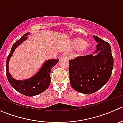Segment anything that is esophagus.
<instances>
[{
  "mask_svg": "<svg viewBox=\"0 0 123 123\" xmlns=\"http://www.w3.org/2000/svg\"><path fill=\"white\" fill-rule=\"evenodd\" d=\"M63 55L64 56H66V58H68V59L71 58V54H69V53H65L63 54Z\"/></svg>",
  "mask_w": 123,
  "mask_h": 123,
  "instance_id": "esophagus-1",
  "label": "esophagus"
}]
</instances>
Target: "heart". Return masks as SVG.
<instances>
[{"instance_id":"b5f03b06","label":"heart","mask_w":123,"mask_h":123,"mask_svg":"<svg viewBox=\"0 0 123 123\" xmlns=\"http://www.w3.org/2000/svg\"><path fill=\"white\" fill-rule=\"evenodd\" d=\"M86 46V43L83 41H78L77 43V46L78 48L82 49Z\"/></svg>"}]
</instances>
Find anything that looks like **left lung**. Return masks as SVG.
I'll return each mask as SVG.
<instances>
[{
	"instance_id": "8db88e82",
	"label": "left lung",
	"mask_w": 123,
	"mask_h": 123,
	"mask_svg": "<svg viewBox=\"0 0 123 123\" xmlns=\"http://www.w3.org/2000/svg\"><path fill=\"white\" fill-rule=\"evenodd\" d=\"M97 42L94 54L69 60V72L71 85L75 91L85 93H94L109 80L113 59L109 43L93 36Z\"/></svg>"
}]
</instances>
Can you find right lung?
Returning a JSON list of instances; mask_svg holds the SVG:
<instances>
[{
	"label": "right lung",
	"instance_id": "add662e5",
	"mask_svg": "<svg viewBox=\"0 0 123 123\" xmlns=\"http://www.w3.org/2000/svg\"><path fill=\"white\" fill-rule=\"evenodd\" d=\"M30 34V33L28 32L25 34L13 44L11 49V51L7 57L6 63V72L8 81L15 90L24 95L32 97L40 94L47 89L51 83V71L52 68L55 66L56 64L58 63L59 59L53 58L46 60L38 72L30 78L24 80H16L10 74L8 70L9 62L15 49L21 43L27 40V36Z\"/></svg>",
	"mask_w": 123,
	"mask_h": 123
}]
</instances>
